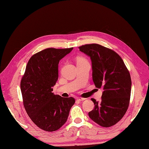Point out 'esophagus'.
Masks as SVG:
<instances>
[{
    "label": "esophagus",
    "instance_id": "esophagus-1",
    "mask_svg": "<svg viewBox=\"0 0 149 149\" xmlns=\"http://www.w3.org/2000/svg\"><path fill=\"white\" fill-rule=\"evenodd\" d=\"M77 100L78 101H84V100H85L86 99L85 98H83V97H77Z\"/></svg>",
    "mask_w": 149,
    "mask_h": 149
}]
</instances>
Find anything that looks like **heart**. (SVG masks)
<instances>
[{
    "label": "heart",
    "instance_id": "heart-1",
    "mask_svg": "<svg viewBox=\"0 0 149 149\" xmlns=\"http://www.w3.org/2000/svg\"><path fill=\"white\" fill-rule=\"evenodd\" d=\"M86 61V60H85L84 58H79V59L78 61Z\"/></svg>",
    "mask_w": 149,
    "mask_h": 149
}]
</instances>
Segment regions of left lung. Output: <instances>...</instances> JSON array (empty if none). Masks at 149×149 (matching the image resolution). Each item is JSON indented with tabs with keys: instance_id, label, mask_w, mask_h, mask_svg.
Returning a JSON list of instances; mask_svg holds the SVG:
<instances>
[{
	"instance_id": "1",
	"label": "left lung",
	"mask_w": 149,
	"mask_h": 149,
	"mask_svg": "<svg viewBox=\"0 0 149 149\" xmlns=\"http://www.w3.org/2000/svg\"><path fill=\"white\" fill-rule=\"evenodd\" d=\"M90 57L92 77L97 88H102L100 102L95 99L90 118L102 127H110L123 118L129 106L131 80L129 71L119 55L111 49L96 43L79 47Z\"/></svg>"
}]
</instances>
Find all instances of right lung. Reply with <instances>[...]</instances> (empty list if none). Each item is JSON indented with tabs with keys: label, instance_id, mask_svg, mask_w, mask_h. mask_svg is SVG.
<instances>
[{
	"label": "right lung",
	"instance_id": "add662e5",
	"mask_svg": "<svg viewBox=\"0 0 149 149\" xmlns=\"http://www.w3.org/2000/svg\"><path fill=\"white\" fill-rule=\"evenodd\" d=\"M73 48H49L30 58L21 81V91L26 111L38 128L56 131L66 122L75 103L72 97L55 95L53 87L58 79L59 61Z\"/></svg>",
	"mask_w": 149,
	"mask_h": 149
}]
</instances>
